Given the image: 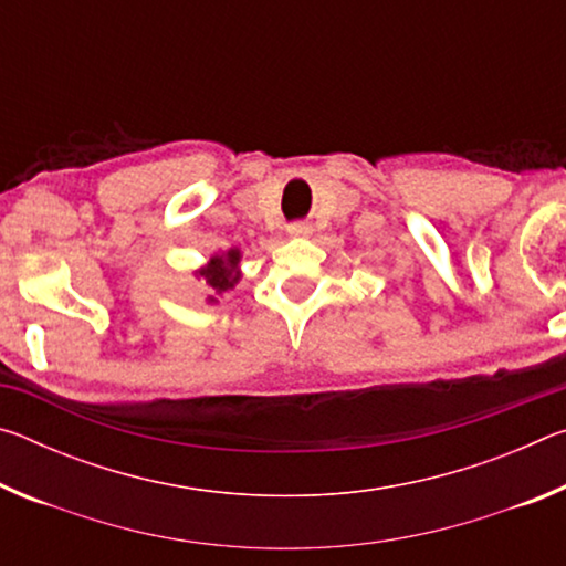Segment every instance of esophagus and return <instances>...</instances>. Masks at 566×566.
<instances>
[{
  "mask_svg": "<svg viewBox=\"0 0 566 566\" xmlns=\"http://www.w3.org/2000/svg\"><path fill=\"white\" fill-rule=\"evenodd\" d=\"M286 232H290L292 237H306L312 232V227L306 222H292L290 227H286Z\"/></svg>",
  "mask_w": 566,
  "mask_h": 566,
  "instance_id": "esophagus-1",
  "label": "esophagus"
}]
</instances>
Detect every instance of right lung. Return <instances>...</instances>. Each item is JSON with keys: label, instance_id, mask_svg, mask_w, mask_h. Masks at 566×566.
I'll return each instance as SVG.
<instances>
[{"label": "right lung", "instance_id": "add662e5", "mask_svg": "<svg viewBox=\"0 0 566 566\" xmlns=\"http://www.w3.org/2000/svg\"><path fill=\"white\" fill-rule=\"evenodd\" d=\"M239 249H229L227 254H214L209 264L205 266L199 276H205L207 284L212 286L217 294H222L227 290H232V286L239 282ZM209 302H217L214 296H209Z\"/></svg>", "mask_w": 566, "mask_h": 566}]
</instances>
